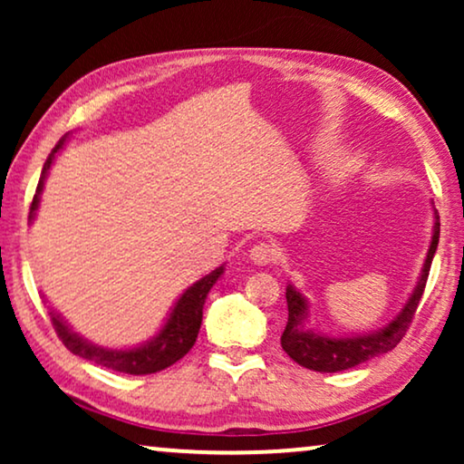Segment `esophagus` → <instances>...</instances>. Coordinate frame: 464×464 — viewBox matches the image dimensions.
<instances>
[{"label": "esophagus", "mask_w": 464, "mask_h": 464, "mask_svg": "<svg viewBox=\"0 0 464 464\" xmlns=\"http://www.w3.org/2000/svg\"><path fill=\"white\" fill-rule=\"evenodd\" d=\"M249 257L256 266H268L276 259V251H275V246L268 245V243H257L251 249Z\"/></svg>", "instance_id": "1"}]
</instances>
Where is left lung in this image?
<instances>
[{
	"label": "left lung",
	"mask_w": 464,
	"mask_h": 464,
	"mask_svg": "<svg viewBox=\"0 0 464 464\" xmlns=\"http://www.w3.org/2000/svg\"><path fill=\"white\" fill-rule=\"evenodd\" d=\"M437 245H440V215H437L433 208V237H430V245L427 251V259H424L422 264L420 276H418L408 302L403 304V308L399 310V314L389 323V325L380 327L376 332L370 334L340 335V338H335V335H327L319 332V329H313L308 325V300L289 283L287 291H285L289 319L281 335L283 351L287 353L295 363L306 367V370L323 373L351 370V367H357L361 363H365V361L392 351V348L401 342L411 319H414L418 302H420L424 285H427Z\"/></svg>",
	"instance_id": "1"
}]
</instances>
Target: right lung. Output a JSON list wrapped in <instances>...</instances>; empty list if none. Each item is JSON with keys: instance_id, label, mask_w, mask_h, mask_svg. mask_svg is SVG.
Listing matches in <instances>:
<instances>
[{"instance_id": "right-lung-1", "label": "right lung", "mask_w": 464, "mask_h": 464, "mask_svg": "<svg viewBox=\"0 0 464 464\" xmlns=\"http://www.w3.org/2000/svg\"><path fill=\"white\" fill-rule=\"evenodd\" d=\"M69 137L72 135L67 132V135L56 143V148L50 151L48 160L44 162L40 183H37L34 202H31L29 221L35 219L37 207H40V198L44 192V183L48 179L50 167H53L56 154L65 148ZM224 270L226 266L221 264L219 268L208 272V275L202 276L200 281L189 285V287L177 297V302L173 304V308H170L167 321H164V325L160 329H158V334L132 348H107V346L94 344V342L82 338L80 334H75L73 329L67 325V321L63 319L61 313H56L53 308H50V319H53V325L56 329V334H59V338L63 340V344H65L73 354H78V357L92 361V363L107 367V370L130 373V376L156 373L160 370H167L169 365L177 363V361H179L183 354H188L189 348L194 346V342L198 338V332H200L202 306H205L208 291H211L213 285L219 281L221 275H224Z\"/></svg>"}]
</instances>
